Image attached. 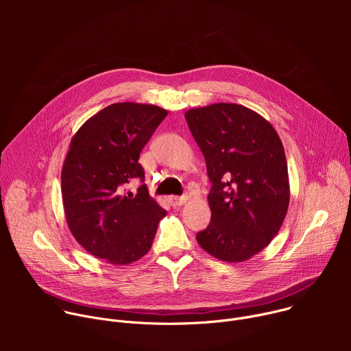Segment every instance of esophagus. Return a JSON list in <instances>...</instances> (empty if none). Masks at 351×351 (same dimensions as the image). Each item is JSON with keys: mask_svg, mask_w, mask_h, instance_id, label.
<instances>
[{"mask_svg": "<svg viewBox=\"0 0 351 351\" xmlns=\"http://www.w3.org/2000/svg\"><path fill=\"white\" fill-rule=\"evenodd\" d=\"M168 202H169L171 206L178 207V206H183L187 202V197H184V195H182V197H179V195H169L168 197Z\"/></svg>", "mask_w": 351, "mask_h": 351, "instance_id": "obj_1", "label": "esophagus"}]
</instances>
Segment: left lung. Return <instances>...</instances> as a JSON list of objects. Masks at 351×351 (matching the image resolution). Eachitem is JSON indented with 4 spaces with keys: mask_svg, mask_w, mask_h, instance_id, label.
I'll use <instances>...</instances> for the list:
<instances>
[{
    "mask_svg": "<svg viewBox=\"0 0 351 351\" xmlns=\"http://www.w3.org/2000/svg\"><path fill=\"white\" fill-rule=\"evenodd\" d=\"M184 118L213 182L211 222L197 241L221 261H247L271 243L287 214L290 184L280 137L264 117L239 104L191 108Z\"/></svg>",
    "mask_w": 351,
    "mask_h": 351,
    "instance_id": "1",
    "label": "left lung"
}]
</instances>
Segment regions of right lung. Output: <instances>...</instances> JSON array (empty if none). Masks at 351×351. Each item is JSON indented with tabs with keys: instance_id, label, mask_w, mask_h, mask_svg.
I'll list each match as a JSON object with an SVG mask.
<instances>
[{
	"instance_id": "1",
	"label": "right lung",
	"mask_w": 351,
	"mask_h": 351,
	"mask_svg": "<svg viewBox=\"0 0 351 351\" xmlns=\"http://www.w3.org/2000/svg\"><path fill=\"white\" fill-rule=\"evenodd\" d=\"M168 111L117 103L88 118L73 134L61 173L66 223L87 253L112 265H128L148 253L167 211L141 184L138 157Z\"/></svg>"
}]
</instances>
